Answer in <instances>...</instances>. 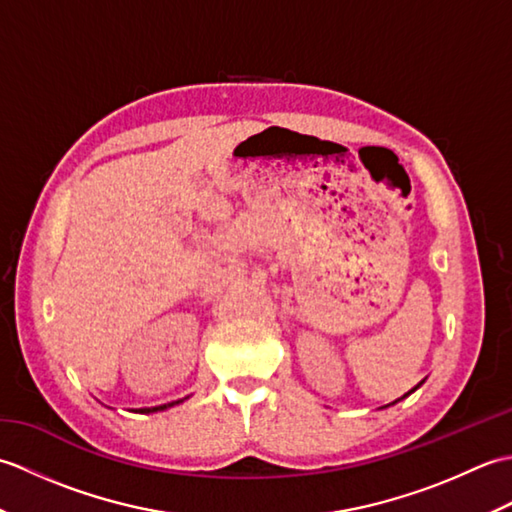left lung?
Returning a JSON list of instances; mask_svg holds the SVG:
<instances>
[{
	"label": "left lung",
	"instance_id": "8db88e82",
	"mask_svg": "<svg viewBox=\"0 0 512 512\" xmlns=\"http://www.w3.org/2000/svg\"><path fill=\"white\" fill-rule=\"evenodd\" d=\"M422 383H424V380H422ZM422 383H418V385H416V387H413V389H411V391H407V394H405V396H402V398H407V396H409V394H413V391H416V389H418V387H420V385H422ZM402 398H398V400H402ZM398 400H394V402H391V405H396V402H398ZM387 407H389V405H387Z\"/></svg>",
	"mask_w": 512,
	"mask_h": 512
}]
</instances>
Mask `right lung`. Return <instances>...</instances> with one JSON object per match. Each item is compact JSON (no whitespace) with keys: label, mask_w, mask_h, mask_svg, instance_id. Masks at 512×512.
<instances>
[{"label":"right lung","mask_w":512,"mask_h":512,"mask_svg":"<svg viewBox=\"0 0 512 512\" xmlns=\"http://www.w3.org/2000/svg\"><path fill=\"white\" fill-rule=\"evenodd\" d=\"M182 400H187V398H182ZM182 400H173V402H167V405H160V407H143V409H136L138 413H156V411H165V409H169V407H173V405H178V402H182Z\"/></svg>","instance_id":"1"}]
</instances>
